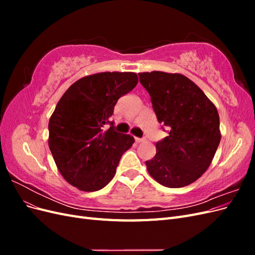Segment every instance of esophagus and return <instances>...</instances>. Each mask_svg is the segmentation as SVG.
<instances>
[{"mask_svg":"<svg viewBox=\"0 0 255 255\" xmlns=\"http://www.w3.org/2000/svg\"><path fill=\"white\" fill-rule=\"evenodd\" d=\"M144 139L143 138H139V137H135V141L136 142H142Z\"/></svg>","mask_w":255,"mask_h":255,"instance_id":"1","label":"esophagus"}]
</instances>
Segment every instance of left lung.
<instances>
[{
	"mask_svg": "<svg viewBox=\"0 0 255 255\" xmlns=\"http://www.w3.org/2000/svg\"><path fill=\"white\" fill-rule=\"evenodd\" d=\"M157 121L168 136L146 160L154 180L169 188L187 186L211 165L220 142L219 115L204 92L186 76L160 71L138 73Z\"/></svg>",
	"mask_w": 255,
	"mask_h": 255,
	"instance_id": "obj_1",
	"label": "left lung"
}]
</instances>
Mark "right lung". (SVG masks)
<instances>
[{"instance_id": "right-lung-1", "label": "right lung", "mask_w": 255, "mask_h": 255, "mask_svg": "<svg viewBox=\"0 0 255 255\" xmlns=\"http://www.w3.org/2000/svg\"><path fill=\"white\" fill-rule=\"evenodd\" d=\"M137 83L133 72L98 73L76 81L60 98L49 121V146L61 175L74 187H105L133 145L134 137L116 132L110 118L118 100Z\"/></svg>"}]
</instances>
